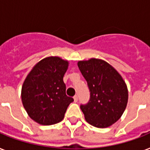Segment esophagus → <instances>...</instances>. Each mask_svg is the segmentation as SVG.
<instances>
[{
    "mask_svg": "<svg viewBox=\"0 0 150 150\" xmlns=\"http://www.w3.org/2000/svg\"><path fill=\"white\" fill-rule=\"evenodd\" d=\"M74 101H75V103H76L78 101V96H77V95H75V96H74Z\"/></svg>",
    "mask_w": 150,
    "mask_h": 150,
    "instance_id": "esophagus-1",
    "label": "esophagus"
}]
</instances>
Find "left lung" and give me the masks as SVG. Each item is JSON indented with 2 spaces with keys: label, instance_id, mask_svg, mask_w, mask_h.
<instances>
[{
  "label": "left lung",
  "instance_id": "obj_1",
  "mask_svg": "<svg viewBox=\"0 0 150 150\" xmlns=\"http://www.w3.org/2000/svg\"><path fill=\"white\" fill-rule=\"evenodd\" d=\"M78 66L90 92L89 102L80 105L85 118L96 128L109 127L121 117L127 106L125 82L111 65L103 60L79 61Z\"/></svg>",
  "mask_w": 150,
  "mask_h": 150
}]
</instances>
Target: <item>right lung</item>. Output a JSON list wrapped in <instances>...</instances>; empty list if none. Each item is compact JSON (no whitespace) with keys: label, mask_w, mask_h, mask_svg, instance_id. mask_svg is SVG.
Returning <instances> with one entry per match:
<instances>
[{"label":"right lung","mask_w":150,"mask_h":150,"mask_svg":"<svg viewBox=\"0 0 150 150\" xmlns=\"http://www.w3.org/2000/svg\"><path fill=\"white\" fill-rule=\"evenodd\" d=\"M68 62L58 57H46L37 63L25 80L22 101L33 121L51 125L63 120L68 105L74 101L66 95L63 81Z\"/></svg>","instance_id":"add662e5"}]
</instances>
